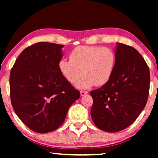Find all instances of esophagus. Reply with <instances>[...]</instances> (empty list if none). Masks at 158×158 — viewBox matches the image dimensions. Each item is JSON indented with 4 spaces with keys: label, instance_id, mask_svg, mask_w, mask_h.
Here are the masks:
<instances>
[{
    "label": "esophagus",
    "instance_id": "obj_1",
    "mask_svg": "<svg viewBox=\"0 0 158 158\" xmlns=\"http://www.w3.org/2000/svg\"><path fill=\"white\" fill-rule=\"evenodd\" d=\"M80 94H81V96H84V95L88 94V92L87 91H81L80 92Z\"/></svg>",
    "mask_w": 158,
    "mask_h": 158
}]
</instances>
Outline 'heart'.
I'll list each match as a JSON object with an SVG mask.
<instances>
[{"label": "heart", "mask_w": 158, "mask_h": 158, "mask_svg": "<svg viewBox=\"0 0 158 158\" xmlns=\"http://www.w3.org/2000/svg\"><path fill=\"white\" fill-rule=\"evenodd\" d=\"M116 65V55L111 49L98 46H79L69 53V60L62 58L58 63L60 73L76 87L88 89L95 84L102 85L111 79Z\"/></svg>", "instance_id": "obj_1"}]
</instances>
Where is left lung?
I'll list each match as a JSON object with an SVG mask.
<instances>
[{"mask_svg":"<svg viewBox=\"0 0 158 158\" xmlns=\"http://www.w3.org/2000/svg\"><path fill=\"white\" fill-rule=\"evenodd\" d=\"M116 65L109 81L92 90L90 115L99 129L116 132L137 118L146 105L150 72L146 61L135 48L117 42Z\"/></svg>","mask_w":158,"mask_h":158,"instance_id":"1","label":"left lung"}]
</instances>
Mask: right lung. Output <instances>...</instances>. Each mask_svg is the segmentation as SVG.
<instances>
[{"label":"right lung","mask_w":158,"mask_h":158,"mask_svg":"<svg viewBox=\"0 0 158 158\" xmlns=\"http://www.w3.org/2000/svg\"><path fill=\"white\" fill-rule=\"evenodd\" d=\"M63 47L49 42L31 45L21 53L11 69L13 109L21 121L37 133L58 129L69 108L79 98V90L58 70Z\"/></svg>","instance_id":"right-lung-1"}]
</instances>
